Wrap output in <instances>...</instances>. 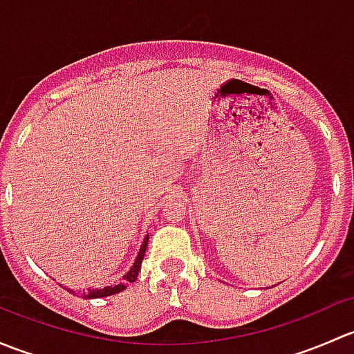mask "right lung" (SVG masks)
<instances>
[{
	"label": "right lung",
	"mask_w": 354,
	"mask_h": 354,
	"mask_svg": "<svg viewBox=\"0 0 354 354\" xmlns=\"http://www.w3.org/2000/svg\"><path fill=\"white\" fill-rule=\"evenodd\" d=\"M147 243H149V234L144 238V243H142L140 250H138V255H137V259H135V263L131 266V269L128 270V272L123 276V283L116 284V286H106L102 289H88V291H78V296H82V298H87V299L104 298V296L116 295V292L127 289V284L135 283V281H137V276H138V270H140V267H142V260H144L145 250H147ZM68 291L73 292V295H75V291H71V289H68Z\"/></svg>",
	"instance_id": "right-lung-1"
}]
</instances>
